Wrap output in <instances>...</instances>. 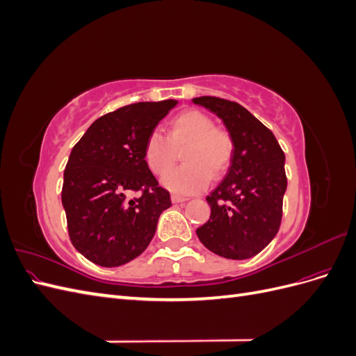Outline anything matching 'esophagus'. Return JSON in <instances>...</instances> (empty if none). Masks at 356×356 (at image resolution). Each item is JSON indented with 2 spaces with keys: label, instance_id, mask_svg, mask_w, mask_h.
<instances>
[{
  "label": "esophagus",
  "instance_id": "esophagus-1",
  "mask_svg": "<svg viewBox=\"0 0 356 356\" xmlns=\"http://www.w3.org/2000/svg\"><path fill=\"white\" fill-rule=\"evenodd\" d=\"M186 200H187V197H184V196L172 195V202H174V203H182V202H186Z\"/></svg>",
  "mask_w": 356,
  "mask_h": 356
}]
</instances>
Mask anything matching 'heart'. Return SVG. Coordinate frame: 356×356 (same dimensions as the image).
I'll return each instance as SVG.
<instances>
[{
    "mask_svg": "<svg viewBox=\"0 0 356 356\" xmlns=\"http://www.w3.org/2000/svg\"><path fill=\"white\" fill-rule=\"evenodd\" d=\"M188 145L183 159L186 165L165 175L161 182L179 195H193L207 188L212 177L229 168L233 143L224 129L203 111L187 110L172 118L168 136L160 131L148 134L144 159L154 175H163L176 159L175 147Z\"/></svg>",
    "mask_w": 356,
    "mask_h": 356,
    "instance_id": "b5f03b06",
    "label": "heart"
}]
</instances>
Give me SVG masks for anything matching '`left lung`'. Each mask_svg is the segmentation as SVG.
Here are the masks:
<instances>
[{
	"label": "left lung",
	"instance_id": "obj_1",
	"mask_svg": "<svg viewBox=\"0 0 356 356\" xmlns=\"http://www.w3.org/2000/svg\"><path fill=\"white\" fill-rule=\"evenodd\" d=\"M193 102L217 114L233 143L229 172L207 197L211 217L197 238L213 254L246 260L263 251L281 225L285 154L270 129L238 102L215 96Z\"/></svg>",
	"mask_w": 356,
	"mask_h": 356
}]
</instances>
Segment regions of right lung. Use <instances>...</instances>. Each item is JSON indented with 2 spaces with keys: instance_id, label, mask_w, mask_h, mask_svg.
<instances>
[{
  "instance_id": "add662e5",
  "label": "right lung",
  "mask_w": 356,
  "mask_h": 356,
  "mask_svg": "<svg viewBox=\"0 0 356 356\" xmlns=\"http://www.w3.org/2000/svg\"><path fill=\"white\" fill-rule=\"evenodd\" d=\"M178 104L138 102L95 120L63 172L62 204L72 245L92 263L117 267L141 255L172 202L144 159L148 134ZM138 191V198L127 197Z\"/></svg>"
}]
</instances>
